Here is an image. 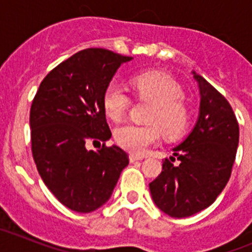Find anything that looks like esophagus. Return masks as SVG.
Masks as SVG:
<instances>
[{
  "label": "esophagus",
  "mask_w": 252,
  "mask_h": 252,
  "mask_svg": "<svg viewBox=\"0 0 252 252\" xmlns=\"http://www.w3.org/2000/svg\"><path fill=\"white\" fill-rule=\"evenodd\" d=\"M130 161L131 162H135V161H139V160H142L144 159V157H141V155H136V154H131L130 157Z\"/></svg>",
  "instance_id": "1"
}]
</instances>
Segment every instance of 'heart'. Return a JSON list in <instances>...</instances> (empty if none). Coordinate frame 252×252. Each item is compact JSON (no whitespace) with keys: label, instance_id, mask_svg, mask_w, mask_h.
<instances>
[{"label":"heart","instance_id":"heart-1","mask_svg":"<svg viewBox=\"0 0 252 252\" xmlns=\"http://www.w3.org/2000/svg\"><path fill=\"white\" fill-rule=\"evenodd\" d=\"M131 87L137 98L153 104L149 113L150 125H124L115 131L116 142L135 154H142L159 140L160 133L168 140L184 135L190 122V110L184 102V91L175 79L159 72H148L131 78ZM130 98L121 87L110 84L104 91L103 107L113 121L124 119Z\"/></svg>","mask_w":252,"mask_h":252}]
</instances>
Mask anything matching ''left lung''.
Returning a JSON list of instances; mask_svg holds the SVG:
<instances>
[{"label": "left lung", "instance_id": "8db88e82", "mask_svg": "<svg viewBox=\"0 0 252 252\" xmlns=\"http://www.w3.org/2000/svg\"><path fill=\"white\" fill-rule=\"evenodd\" d=\"M193 75L201 93L197 124L149 184L154 203L175 218L195 215L216 201L230 179L239 146L232 107L203 77Z\"/></svg>", "mask_w": 252, "mask_h": 252}]
</instances>
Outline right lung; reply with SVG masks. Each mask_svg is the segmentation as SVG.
I'll return each instance as SVG.
<instances>
[{
	"mask_svg": "<svg viewBox=\"0 0 252 252\" xmlns=\"http://www.w3.org/2000/svg\"><path fill=\"white\" fill-rule=\"evenodd\" d=\"M131 59L101 48L78 51L44 78L31 104V151L37 171L58 201L75 212L103 206L128 164L121 148L104 145L112 133L103 94L120 65ZM99 141V151L86 149Z\"/></svg>",
	"mask_w": 252,
	"mask_h": 252,
	"instance_id": "1",
	"label": "right lung"
}]
</instances>
